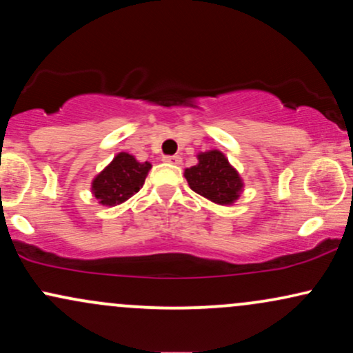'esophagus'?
I'll return each mask as SVG.
<instances>
[{
	"label": "esophagus",
	"mask_w": 353,
	"mask_h": 353,
	"mask_svg": "<svg viewBox=\"0 0 353 353\" xmlns=\"http://www.w3.org/2000/svg\"><path fill=\"white\" fill-rule=\"evenodd\" d=\"M164 163H169V164H176V165H179L181 163H182V159L179 156H165L164 157Z\"/></svg>",
	"instance_id": "34e87169"
}]
</instances>
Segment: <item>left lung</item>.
Returning a JSON list of instances; mask_svg holds the SVG:
<instances>
[{
    "instance_id": "1",
    "label": "left lung",
    "mask_w": 353,
    "mask_h": 353,
    "mask_svg": "<svg viewBox=\"0 0 353 353\" xmlns=\"http://www.w3.org/2000/svg\"><path fill=\"white\" fill-rule=\"evenodd\" d=\"M197 159V165L185 169L184 172L190 189L216 204H232L244 188V182L236 169L229 164L228 157L214 149L209 152H201Z\"/></svg>"
}]
</instances>
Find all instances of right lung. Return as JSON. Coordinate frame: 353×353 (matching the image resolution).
I'll use <instances>...</instances> for the list:
<instances>
[{"label":"right lung","mask_w":353,"mask_h":353,"mask_svg":"<svg viewBox=\"0 0 353 353\" xmlns=\"http://www.w3.org/2000/svg\"><path fill=\"white\" fill-rule=\"evenodd\" d=\"M151 164L137 163L136 157L128 152H119L104 171L92 181V194L99 204L117 205L128 201L143 188Z\"/></svg>","instance_id":"1"}]
</instances>
